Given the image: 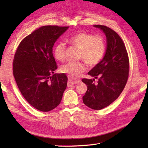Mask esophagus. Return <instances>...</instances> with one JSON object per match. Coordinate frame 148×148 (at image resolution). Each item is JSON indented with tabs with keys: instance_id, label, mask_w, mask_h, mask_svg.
<instances>
[{
	"instance_id": "obj_1",
	"label": "esophagus",
	"mask_w": 148,
	"mask_h": 148,
	"mask_svg": "<svg viewBox=\"0 0 148 148\" xmlns=\"http://www.w3.org/2000/svg\"><path fill=\"white\" fill-rule=\"evenodd\" d=\"M80 82V80L78 79V80H75L72 79L71 77L68 76V84H67V86L68 87L71 86L72 84H77V83H79Z\"/></svg>"
}]
</instances>
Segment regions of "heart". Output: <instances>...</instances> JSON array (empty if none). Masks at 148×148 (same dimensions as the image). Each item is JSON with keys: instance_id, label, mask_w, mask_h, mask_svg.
<instances>
[{"instance_id": "b5f03b06", "label": "heart", "mask_w": 148, "mask_h": 148, "mask_svg": "<svg viewBox=\"0 0 148 148\" xmlns=\"http://www.w3.org/2000/svg\"><path fill=\"white\" fill-rule=\"evenodd\" d=\"M71 45L80 49L79 58L83 59L91 66L97 65L104 56L106 45L103 37L100 35H93L86 32H79L68 39ZM65 45L58 42L53 50L55 58L58 61H63L65 57ZM86 64L83 62H71L62 65L60 70L63 73L67 74L73 79L79 77L86 71Z\"/></svg>"}]
</instances>
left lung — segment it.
<instances>
[{
	"label": "left lung",
	"instance_id": "8db88e82",
	"mask_svg": "<svg viewBox=\"0 0 148 148\" xmlns=\"http://www.w3.org/2000/svg\"><path fill=\"white\" fill-rule=\"evenodd\" d=\"M93 27L104 33L107 47L102 60L88 73L93 79H82L87 86L83 100L88 108L100 110L117 99L123 90L128 77L129 60L123 41L117 33L104 25ZM97 78L98 82L95 84Z\"/></svg>",
	"mask_w": 148,
	"mask_h": 148
}]
</instances>
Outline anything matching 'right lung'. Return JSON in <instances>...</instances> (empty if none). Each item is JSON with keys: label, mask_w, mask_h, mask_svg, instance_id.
<instances>
[{"label": "right lung", "mask_w": 148, "mask_h": 148, "mask_svg": "<svg viewBox=\"0 0 148 148\" xmlns=\"http://www.w3.org/2000/svg\"><path fill=\"white\" fill-rule=\"evenodd\" d=\"M69 27L47 25L21 40L13 60V75L22 95L39 111L48 112L60 103L67 84L65 74L57 69L54 44Z\"/></svg>", "instance_id": "obj_1"}]
</instances>
